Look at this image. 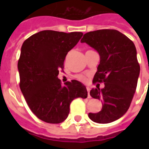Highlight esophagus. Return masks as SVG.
I'll list each match as a JSON object with an SVG mask.
<instances>
[{
    "mask_svg": "<svg viewBox=\"0 0 149 149\" xmlns=\"http://www.w3.org/2000/svg\"><path fill=\"white\" fill-rule=\"evenodd\" d=\"M86 90H87V93H88V97L91 98V95H90V91H91V88L89 86H86Z\"/></svg>",
    "mask_w": 149,
    "mask_h": 149,
    "instance_id": "1",
    "label": "esophagus"
}]
</instances>
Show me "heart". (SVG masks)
Returning <instances> with one entry per match:
<instances>
[{
	"instance_id": "b5f03b06",
	"label": "heart",
	"mask_w": 149,
	"mask_h": 149,
	"mask_svg": "<svg viewBox=\"0 0 149 149\" xmlns=\"http://www.w3.org/2000/svg\"><path fill=\"white\" fill-rule=\"evenodd\" d=\"M77 79L80 80V81H83V82H85L86 80V77H84V76H82V75H79L77 77Z\"/></svg>"
}]
</instances>
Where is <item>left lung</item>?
<instances>
[{
	"mask_svg": "<svg viewBox=\"0 0 149 149\" xmlns=\"http://www.w3.org/2000/svg\"><path fill=\"white\" fill-rule=\"evenodd\" d=\"M80 42L99 54L100 60L93 82H104V88H93L90 92L92 97L101 100L102 109L98 113H89V118L99 124L113 122L127 112L136 91L140 65L135 45L113 29L87 32Z\"/></svg>",
	"mask_w": 149,
	"mask_h": 149,
	"instance_id": "obj_1",
	"label": "left lung"
}]
</instances>
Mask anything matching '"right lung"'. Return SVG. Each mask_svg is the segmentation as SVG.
<instances>
[{
    "mask_svg": "<svg viewBox=\"0 0 149 149\" xmlns=\"http://www.w3.org/2000/svg\"><path fill=\"white\" fill-rule=\"evenodd\" d=\"M83 35L45 30L30 36L22 44L17 63L20 88L29 108L45 122H63L69 115L72 100L87 97L82 83L72 80L62 86L58 78L65 56Z\"/></svg>",
    "mask_w": 149,
    "mask_h": 149,
    "instance_id": "obj_1",
    "label": "right lung"
}]
</instances>
